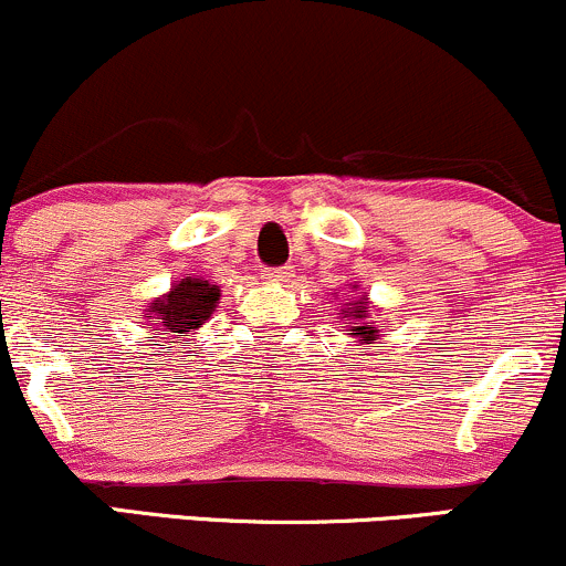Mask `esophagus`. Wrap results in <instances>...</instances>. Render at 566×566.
Segmentation results:
<instances>
[{
  "label": "esophagus",
  "mask_w": 566,
  "mask_h": 566,
  "mask_svg": "<svg viewBox=\"0 0 566 566\" xmlns=\"http://www.w3.org/2000/svg\"><path fill=\"white\" fill-rule=\"evenodd\" d=\"M294 277V272L289 266H281V270H266V281L272 283H289Z\"/></svg>",
  "instance_id": "obj_1"
}]
</instances>
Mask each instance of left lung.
<instances>
[{
  "mask_svg": "<svg viewBox=\"0 0 566 566\" xmlns=\"http://www.w3.org/2000/svg\"><path fill=\"white\" fill-rule=\"evenodd\" d=\"M353 291H358V285H353ZM371 307L374 304L368 302V296H366V291H360V296H353L350 302L345 304V307H342V317H347V323H350V336L355 342H360V345H374V342L379 339V328H377V323L374 321H368V317H371Z\"/></svg>",
  "mask_w": 566,
  "mask_h": 566,
  "instance_id": "left-lung-1",
  "label": "left lung"
}]
</instances>
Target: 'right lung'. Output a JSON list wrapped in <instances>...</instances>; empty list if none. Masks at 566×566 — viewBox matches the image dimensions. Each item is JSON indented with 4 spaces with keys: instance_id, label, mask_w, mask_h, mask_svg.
<instances>
[{
    "instance_id": "add662e5",
    "label": "right lung",
    "mask_w": 566,
    "mask_h": 566,
    "mask_svg": "<svg viewBox=\"0 0 566 566\" xmlns=\"http://www.w3.org/2000/svg\"><path fill=\"white\" fill-rule=\"evenodd\" d=\"M219 300L221 289L216 283L200 275L179 277L170 285V291L146 304L144 323L155 334L184 339L202 328V323H208V317L219 307Z\"/></svg>"
}]
</instances>
